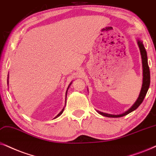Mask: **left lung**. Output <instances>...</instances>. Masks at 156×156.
Returning <instances> with one entry per match:
<instances>
[{"label": "left lung", "mask_w": 156, "mask_h": 156, "mask_svg": "<svg viewBox=\"0 0 156 156\" xmlns=\"http://www.w3.org/2000/svg\"><path fill=\"white\" fill-rule=\"evenodd\" d=\"M137 44H138L140 50V54L142 57V62H143V86H142V88L140 93L139 97L137 98V101L135 103L133 104V106L129 109H128L127 112L122 114H117V115H114V114H109L104 113V112L97 111L98 114H100L102 116L107 117H121L123 116L127 115V114H129L130 112H133L134 110L137 109L138 106L142 104L144 98L146 96V94L150 86V83H151V75H150V68L148 66V63H147V52L145 50V47L143 44V42L137 39Z\"/></svg>", "instance_id": "left-lung-1"}]
</instances>
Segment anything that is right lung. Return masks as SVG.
<instances>
[{"instance_id": "right-lung-1", "label": "right lung", "mask_w": 156, "mask_h": 156, "mask_svg": "<svg viewBox=\"0 0 156 156\" xmlns=\"http://www.w3.org/2000/svg\"><path fill=\"white\" fill-rule=\"evenodd\" d=\"M8 82H9V81H8ZM70 84H71V83H70ZM70 85H69V86H70ZM69 86H68V88H69ZM67 91H68V90H67ZM66 95H67V92H66ZM63 111H64V109H62V111H61V112H60V113H59V114H58V115H57V116H56V117H55V118H57V117H59V116H60V115H61V114H62V112H63Z\"/></svg>"}]
</instances>
